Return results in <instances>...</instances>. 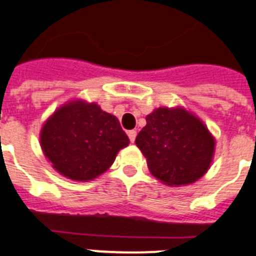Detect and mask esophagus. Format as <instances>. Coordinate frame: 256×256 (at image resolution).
I'll return each instance as SVG.
<instances>
[{
    "label": "esophagus",
    "mask_w": 256,
    "mask_h": 256,
    "mask_svg": "<svg viewBox=\"0 0 256 256\" xmlns=\"http://www.w3.org/2000/svg\"><path fill=\"white\" fill-rule=\"evenodd\" d=\"M136 136H137L136 130H128V137H130V142H134V140H136Z\"/></svg>",
    "instance_id": "34e87169"
}]
</instances>
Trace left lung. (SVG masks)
<instances>
[{
    "mask_svg": "<svg viewBox=\"0 0 256 256\" xmlns=\"http://www.w3.org/2000/svg\"><path fill=\"white\" fill-rule=\"evenodd\" d=\"M136 145L153 176L170 187L195 183L210 168L216 140L184 107H158L146 116Z\"/></svg>",
    "mask_w": 256,
    "mask_h": 256,
    "instance_id": "8db88e82",
    "label": "left lung"
}]
</instances>
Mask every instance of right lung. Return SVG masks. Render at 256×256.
<instances>
[{
	"label": "right lung",
	"mask_w": 256,
	"mask_h": 256,
	"mask_svg": "<svg viewBox=\"0 0 256 256\" xmlns=\"http://www.w3.org/2000/svg\"><path fill=\"white\" fill-rule=\"evenodd\" d=\"M128 145L118 118L82 99L58 107L40 130V146L52 168L77 182L98 178Z\"/></svg>",
	"instance_id": "obj_1"
}]
</instances>
